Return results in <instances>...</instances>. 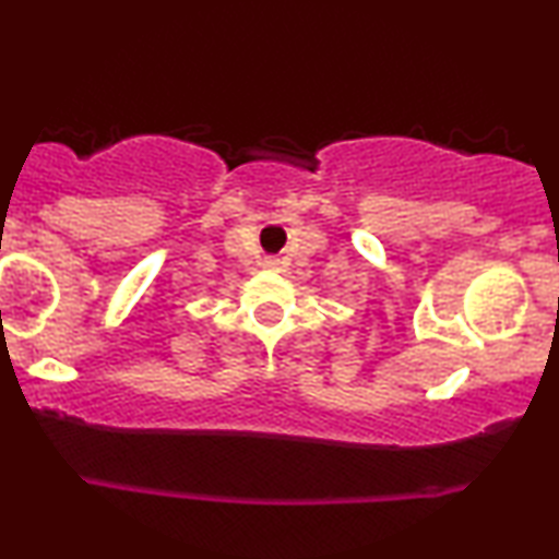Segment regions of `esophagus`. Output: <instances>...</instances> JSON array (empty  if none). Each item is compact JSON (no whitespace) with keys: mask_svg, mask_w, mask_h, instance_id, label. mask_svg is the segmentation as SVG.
Listing matches in <instances>:
<instances>
[{"mask_svg":"<svg viewBox=\"0 0 559 559\" xmlns=\"http://www.w3.org/2000/svg\"><path fill=\"white\" fill-rule=\"evenodd\" d=\"M270 264H274V262H270Z\"/></svg>","mask_w":559,"mask_h":559,"instance_id":"obj_1","label":"esophagus"}]
</instances>
